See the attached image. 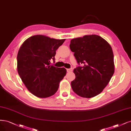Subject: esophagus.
<instances>
[{
  "instance_id": "1",
  "label": "esophagus",
  "mask_w": 131,
  "mask_h": 131,
  "mask_svg": "<svg viewBox=\"0 0 131 131\" xmlns=\"http://www.w3.org/2000/svg\"><path fill=\"white\" fill-rule=\"evenodd\" d=\"M67 72H70L73 70V69H72V68H68V69H67Z\"/></svg>"
}]
</instances>
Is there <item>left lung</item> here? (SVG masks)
I'll use <instances>...</instances> for the list:
<instances>
[{"instance_id":"1","label":"left lung","mask_w":131,"mask_h":131,"mask_svg":"<svg viewBox=\"0 0 131 131\" xmlns=\"http://www.w3.org/2000/svg\"><path fill=\"white\" fill-rule=\"evenodd\" d=\"M70 49L78 64L71 81L73 91L78 95L91 98L100 93L114 73L113 52L110 44L96 35H85L71 40Z\"/></svg>"}]
</instances>
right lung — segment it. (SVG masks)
<instances>
[{"label":"right lung","instance_id":"add662e5","mask_svg":"<svg viewBox=\"0 0 131 131\" xmlns=\"http://www.w3.org/2000/svg\"><path fill=\"white\" fill-rule=\"evenodd\" d=\"M66 39L35 35L25 40L17 55V71L28 91L40 98L55 94L67 73L64 68L51 66L56 51Z\"/></svg>","mask_w":131,"mask_h":131}]
</instances>
